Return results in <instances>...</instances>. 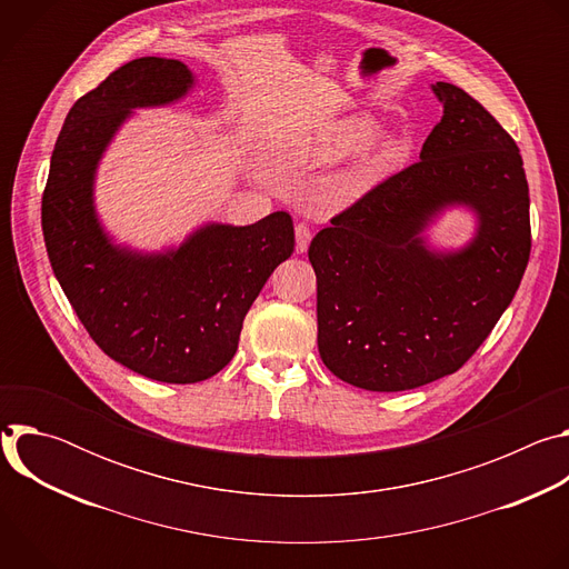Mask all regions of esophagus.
Instances as JSON below:
<instances>
[{
	"label": "esophagus",
	"mask_w": 569,
	"mask_h": 569,
	"mask_svg": "<svg viewBox=\"0 0 569 569\" xmlns=\"http://www.w3.org/2000/svg\"><path fill=\"white\" fill-rule=\"evenodd\" d=\"M295 236H297V252L303 254V252L308 250V246H310V238H312L310 227L303 224V222H299V224L295 227Z\"/></svg>",
	"instance_id": "esophagus-1"
}]
</instances>
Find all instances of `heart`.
<instances>
[{"label":"heart","instance_id":"obj_1","mask_svg":"<svg viewBox=\"0 0 569 569\" xmlns=\"http://www.w3.org/2000/svg\"><path fill=\"white\" fill-rule=\"evenodd\" d=\"M376 130H378V123L371 114L345 117L338 123H333L331 128L323 130L319 137H315L308 143L303 157L310 167L336 164V161H340V159L358 152L362 146H367L371 141V137L376 134ZM402 154H405V141L400 137H393V134L380 137L365 152L349 189L362 187L373 173L391 167L393 161H398Z\"/></svg>","mask_w":569,"mask_h":569}]
</instances>
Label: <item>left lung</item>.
I'll return each mask as SVG.
<instances>
[{"label":"left lung","mask_w":569,"mask_h":569,"mask_svg":"<svg viewBox=\"0 0 569 569\" xmlns=\"http://www.w3.org/2000/svg\"><path fill=\"white\" fill-rule=\"evenodd\" d=\"M432 92L443 117L421 159L333 216L308 248L321 362L369 391L461 369L529 263V184L513 137L461 88ZM452 203L478 213V233L459 253H435L420 233Z\"/></svg>","instance_id":"left-lung-1"}]
</instances>
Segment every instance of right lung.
Returning a JSON list of instances; mask_svg holds the SVG:
<instances>
[{"mask_svg": "<svg viewBox=\"0 0 569 569\" xmlns=\"http://www.w3.org/2000/svg\"><path fill=\"white\" fill-rule=\"evenodd\" d=\"M193 73L180 60L137 58L80 97L58 134L42 193L53 274L106 356L173 385L218 373L236 353L250 306L295 250V227L274 211L246 227L204 224L178 250L119 248L94 209L99 161L134 108L180 101Z\"/></svg>", "mask_w": 569, "mask_h": 569, "instance_id": "1", "label": "right lung"}]
</instances>
